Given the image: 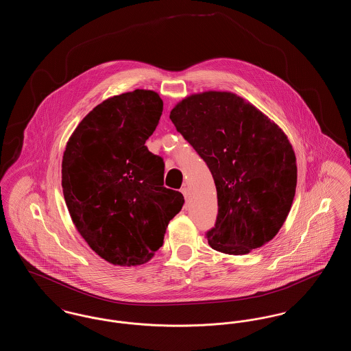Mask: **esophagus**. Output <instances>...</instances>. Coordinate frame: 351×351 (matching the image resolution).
<instances>
[{"label": "esophagus", "mask_w": 351, "mask_h": 351, "mask_svg": "<svg viewBox=\"0 0 351 351\" xmlns=\"http://www.w3.org/2000/svg\"><path fill=\"white\" fill-rule=\"evenodd\" d=\"M182 193L184 195V199H185V201L189 200V189H188V188H185V186H184L183 189H182Z\"/></svg>", "instance_id": "34e87169"}]
</instances>
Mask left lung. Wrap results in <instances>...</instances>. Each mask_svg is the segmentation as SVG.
Masks as SVG:
<instances>
[{"mask_svg": "<svg viewBox=\"0 0 351 351\" xmlns=\"http://www.w3.org/2000/svg\"><path fill=\"white\" fill-rule=\"evenodd\" d=\"M169 118L215 179L210 247L245 255L271 241L291 210L298 182L296 156L282 129L229 92L192 95Z\"/></svg>", "mask_w": 351, "mask_h": 351, "instance_id": "obj_1", "label": "left lung"}]
</instances>
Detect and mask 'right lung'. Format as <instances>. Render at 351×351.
Returning <instances> with one entry per match:
<instances>
[{
  "instance_id": "add662e5",
  "label": "right lung",
  "mask_w": 351,
  "mask_h": 351,
  "mask_svg": "<svg viewBox=\"0 0 351 351\" xmlns=\"http://www.w3.org/2000/svg\"><path fill=\"white\" fill-rule=\"evenodd\" d=\"M162 112L163 101L152 90L110 97L79 123L63 155L71 218L89 247L112 265L149 262L183 208V195L163 186V158L145 146Z\"/></svg>"
}]
</instances>
